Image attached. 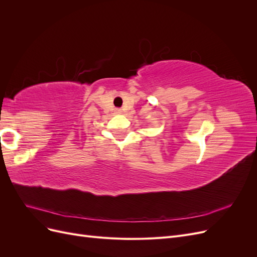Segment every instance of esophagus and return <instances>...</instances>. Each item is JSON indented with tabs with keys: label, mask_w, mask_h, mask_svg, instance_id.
Returning a JSON list of instances; mask_svg holds the SVG:
<instances>
[{
	"label": "esophagus",
	"mask_w": 257,
	"mask_h": 257,
	"mask_svg": "<svg viewBox=\"0 0 257 257\" xmlns=\"http://www.w3.org/2000/svg\"><path fill=\"white\" fill-rule=\"evenodd\" d=\"M115 112H116V113H122V110L120 109V108H116V109H115Z\"/></svg>",
	"instance_id": "34e87169"
}]
</instances>
